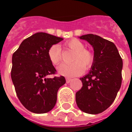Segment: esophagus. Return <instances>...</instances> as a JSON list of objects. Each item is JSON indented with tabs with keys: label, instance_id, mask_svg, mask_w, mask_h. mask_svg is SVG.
I'll return each instance as SVG.
<instances>
[{
	"label": "esophagus",
	"instance_id": "34e87169",
	"mask_svg": "<svg viewBox=\"0 0 132 132\" xmlns=\"http://www.w3.org/2000/svg\"><path fill=\"white\" fill-rule=\"evenodd\" d=\"M66 83H69L71 81V78H66Z\"/></svg>",
	"mask_w": 132,
	"mask_h": 132
}]
</instances>
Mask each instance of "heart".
<instances>
[{
    "mask_svg": "<svg viewBox=\"0 0 132 132\" xmlns=\"http://www.w3.org/2000/svg\"><path fill=\"white\" fill-rule=\"evenodd\" d=\"M65 46L73 52L70 58L69 64H62L59 68V73L67 77H72L80 74L84 69L90 68L94 61V54L89 50L85 49V45L81 41L73 39L67 42ZM48 58L53 65L57 66L62 61V53L59 44H54L48 50Z\"/></svg>",
    "mask_w": 132,
    "mask_h": 132,
    "instance_id": "b5f03b06",
    "label": "heart"
}]
</instances>
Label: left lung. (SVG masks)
Segmentation results:
<instances>
[{
    "label": "left lung",
    "instance_id": "left-lung-1",
    "mask_svg": "<svg viewBox=\"0 0 132 132\" xmlns=\"http://www.w3.org/2000/svg\"><path fill=\"white\" fill-rule=\"evenodd\" d=\"M94 49V61L88 73L80 78L83 86L76 93L78 107L84 112L96 114L110 106L122 84V59L113 42L100 36H80Z\"/></svg>",
    "mask_w": 132,
    "mask_h": 132
}]
</instances>
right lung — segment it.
<instances>
[{"label": "right lung", "mask_w": 132, "mask_h": 132, "mask_svg": "<svg viewBox=\"0 0 132 132\" xmlns=\"http://www.w3.org/2000/svg\"><path fill=\"white\" fill-rule=\"evenodd\" d=\"M63 38L37 32L25 39L12 58L11 78L16 94L27 110L46 113L56 105L57 92L66 83L65 78H48L56 69L48 58V50Z\"/></svg>", "instance_id": "1"}]
</instances>
